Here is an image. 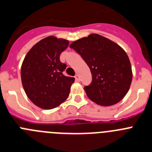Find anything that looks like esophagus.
<instances>
[{
    "instance_id": "obj_1",
    "label": "esophagus",
    "mask_w": 152,
    "mask_h": 152,
    "mask_svg": "<svg viewBox=\"0 0 152 152\" xmlns=\"http://www.w3.org/2000/svg\"><path fill=\"white\" fill-rule=\"evenodd\" d=\"M75 79H76V82H79L80 81V77H79V75H76L75 76Z\"/></svg>"
}]
</instances>
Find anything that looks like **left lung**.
Returning a JSON list of instances; mask_svg holds the SVG:
<instances>
[{"mask_svg": "<svg viewBox=\"0 0 152 152\" xmlns=\"http://www.w3.org/2000/svg\"><path fill=\"white\" fill-rule=\"evenodd\" d=\"M89 66L92 82L84 88L88 98L110 106L121 101L128 92L133 78L125 51L113 41L91 34L69 45Z\"/></svg>", "mask_w": 152, "mask_h": 152, "instance_id": "obj_1", "label": "left lung"}]
</instances>
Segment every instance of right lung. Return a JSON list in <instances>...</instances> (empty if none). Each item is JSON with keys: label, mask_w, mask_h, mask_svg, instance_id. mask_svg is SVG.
Instances as JSON below:
<instances>
[{"label": "right lung", "mask_w": 152, "mask_h": 152, "mask_svg": "<svg viewBox=\"0 0 152 152\" xmlns=\"http://www.w3.org/2000/svg\"><path fill=\"white\" fill-rule=\"evenodd\" d=\"M69 41L49 36L41 39L27 53L21 68V79L28 98L39 108L52 110L69 94L73 77L63 74L66 65L60 55Z\"/></svg>", "instance_id": "add662e5"}]
</instances>
